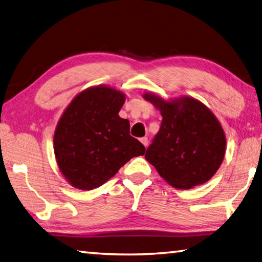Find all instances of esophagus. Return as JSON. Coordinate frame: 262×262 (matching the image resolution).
Listing matches in <instances>:
<instances>
[{
    "instance_id": "obj_1",
    "label": "esophagus",
    "mask_w": 262,
    "mask_h": 262,
    "mask_svg": "<svg viewBox=\"0 0 262 262\" xmlns=\"http://www.w3.org/2000/svg\"><path fill=\"white\" fill-rule=\"evenodd\" d=\"M140 141H141V143H142L143 145H144L145 147H147V145H148V140H147V137H142Z\"/></svg>"
}]
</instances>
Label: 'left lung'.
Here are the masks:
<instances>
[{"mask_svg": "<svg viewBox=\"0 0 262 262\" xmlns=\"http://www.w3.org/2000/svg\"><path fill=\"white\" fill-rule=\"evenodd\" d=\"M143 97L160 110L162 122L145 159L175 188L207 183L225 157L226 136L209 107L193 97L166 101L152 93Z\"/></svg>", "mask_w": 262, "mask_h": 262, "instance_id": "8db88e82", "label": "left lung"}]
</instances>
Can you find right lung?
<instances>
[{
    "label": "right lung",
    "mask_w": 262,
    "mask_h": 262,
    "mask_svg": "<svg viewBox=\"0 0 262 262\" xmlns=\"http://www.w3.org/2000/svg\"><path fill=\"white\" fill-rule=\"evenodd\" d=\"M125 94L109 86L90 87L67 106L54 133L60 171L78 189L101 186L145 147L129 134V121L119 117Z\"/></svg>",
    "instance_id": "1"
}]
</instances>
